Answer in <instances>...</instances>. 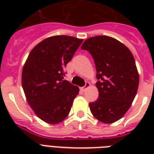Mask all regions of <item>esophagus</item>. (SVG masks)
Returning a JSON list of instances; mask_svg holds the SVG:
<instances>
[{"label":"esophagus","instance_id":"34e87169","mask_svg":"<svg viewBox=\"0 0 154 154\" xmlns=\"http://www.w3.org/2000/svg\"><path fill=\"white\" fill-rule=\"evenodd\" d=\"M89 86H90V83L87 82L86 83H85V85L84 87H82V88H81V90H82V91H83V92H85V90H86L87 89H88V88H89Z\"/></svg>","mask_w":154,"mask_h":154}]
</instances>
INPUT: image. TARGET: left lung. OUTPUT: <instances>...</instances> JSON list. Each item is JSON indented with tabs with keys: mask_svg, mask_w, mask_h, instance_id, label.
I'll return each instance as SVG.
<instances>
[{
	"mask_svg": "<svg viewBox=\"0 0 154 154\" xmlns=\"http://www.w3.org/2000/svg\"><path fill=\"white\" fill-rule=\"evenodd\" d=\"M81 49L94 58L98 80V98L89 103L92 114L105 124L117 122L131 106L138 88L134 56L122 42L108 36L90 37Z\"/></svg>",
	"mask_w": 154,
	"mask_h": 154,
	"instance_id": "8db88e82",
	"label": "left lung"
}]
</instances>
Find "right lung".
<instances>
[{"instance_id": "add662e5", "label": "right lung", "mask_w": 154, "mask_h": 154, "mask_svg": "<svg viewBox=\"0 0 154 154\" xmlns=\"http://www.w3.org/2000/svg\"><path fill=\"white\" fill-rule=\"evenodd\" d=\"M83 40L58 35L37 44L29 54L21 82L30 107L49 124L60 123L70 112L79 88L64 80L65 69Z\"/></svg>"}]
</instances>
